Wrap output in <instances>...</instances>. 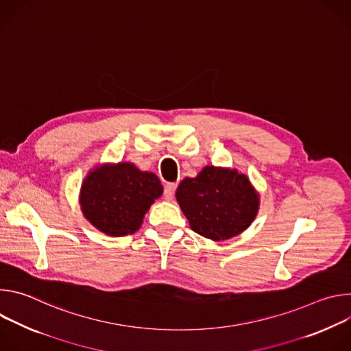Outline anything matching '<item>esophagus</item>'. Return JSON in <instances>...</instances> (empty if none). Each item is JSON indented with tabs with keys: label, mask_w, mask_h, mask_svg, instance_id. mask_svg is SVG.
<instances>
[{
	"label": "esophagus",
	"mask_w": 351,
	"mask_h": 351,
	"mask_svg": "<svg viewBox=\"0 0 351 351\" xmlns=\"http://www.w3.org/2000/svg\"><path fill=\"white\" fill-rule=\"evenodd\" d=\"M176 190V183H167L165 189H164V197L165 199H172L173 194Z\"/></svg>",
	"instance_id": "esophagus-1"
}]
</instances>
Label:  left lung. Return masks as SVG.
Listing matches in <instances>:
<instances>
[{"label": "left lung", "instance_id": "8db88e82", "mask_svg": "<svg viewBox=\"0 0 351 351\" xmlns=\"http://www.w3.org/2000/svg\"><path fill=\"white\" fill-rule=\"evenodd\" d=\"M176 202L195 233L221 241L252 225L260 210V193L237 169L207 165L195 178L180 182Z\"/></svg>", "mask_w": 351, "mask_h": 351}]
</instances>
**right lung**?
<instances>
[{"mask_svg":"<svg viewBox=\"0 0 351 351\" xmlns=\"http://www.w3.org/2000/svg\"><path fill=\"white\" fill-rule=\"evenodd\" d=\"M164 187L153 172L132 162L99 164L88 171L80 186L79 204L84 218L112 237L140 229L145 213Z\"/></svg>","mask_w":351,"mask_h":351,"instance_id":"1","label":"right lung"}]
</instances>
